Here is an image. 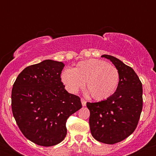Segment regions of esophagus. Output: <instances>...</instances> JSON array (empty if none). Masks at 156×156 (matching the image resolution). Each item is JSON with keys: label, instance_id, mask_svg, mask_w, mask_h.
<instances>
[{"label": "esophagus", "instance_id": "obj_1", "mask_svg": "<svg viewBox=\"0 0 156 156\" xmlns=\"http://www.w3.org/2000/svg\"><path fill=\"white\" fill-rule=\"evenodd\" d=\"M80 101H81L82 105H83V106H86V105H87V101H86L83 98H81V99H80Z\"/></svg>", "mask_w": 156, "mask_h": 156}]
</instances>
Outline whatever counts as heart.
Here are the masks:
<instances>
[{
    "label": "heart",
    "instance_id": "heart-1",
    "mask_svg": "<svg viewBox=\"0 0 156 156\" xmlns=\"http://www.w3.org/2000/svg\"><path fill=\"white\" fill-rule=\"evenodd\" d=\"M62 80L68 90L76 93L87 81V89L94 100L104 101L112 97L119 83V73L113 64L103 60L89 59L80 62L71 69H65Z\"/></svg>",
    "mask_w": 156,
    "mask_h": 156
}]
</instances>
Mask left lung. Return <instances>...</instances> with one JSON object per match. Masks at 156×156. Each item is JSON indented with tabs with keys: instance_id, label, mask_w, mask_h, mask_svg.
I'll list each match as a JSON object with an SVG mask.
<instances>
[{
	"instance_id": "8db88e82",
	"label": "left lung",
	"mask_w": 156,
	"mask_h": 156,
	"mask_svg": "<svg viewBox=\"0 0 156 156\" xmlns=\"http://www.w3.org/2000/svg\"><path fill=\"white\" fill-rule=\"evenodd\" d=\"M117 68V91L105 101L87 103L92 136L100 142L114 144L124 140L136 128L143 106L142 83L129 66L112 55H103Z\"/></svg>"
}]
</instances>
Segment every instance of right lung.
<instances>
[{"instance_id": "1", "label": "right lung", "mask_w": 156, "mask_h": 156, "mask_svg": "<svg viewBox=\"0 0 156 156\" xmlns=\"http://www.w3.org/2000/svg\"><path fill=\"white\" fill-rule=\"evenodd\" d=\"M62 62L44 60L25 68L12 90V110L28 140L40 146L58 144L67 135V118L81 108L78 96L62 82Z\"/></svg>"}]
</instances>
